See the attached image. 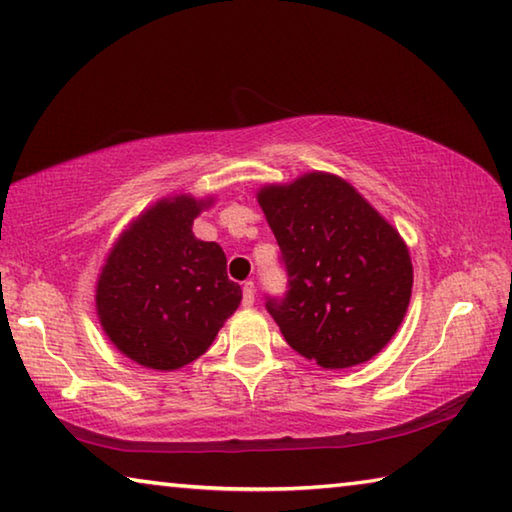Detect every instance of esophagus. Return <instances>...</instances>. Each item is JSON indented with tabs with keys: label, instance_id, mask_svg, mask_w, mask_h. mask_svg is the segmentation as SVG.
Returning <instances> with one entry per match:
<instances>
[{
	"label": "esophagus",
	"instance_id": "esophagus-1",
	"mask_svg": "<svg viewBox=\"0 0 512 512\" xmlns=\"http://www.w3.org/2000/svg\"><path fill=\"white\" fill-rule=\"evenodd\" d=\"M255 302V282L248 280L244 282V307H253Z\"/></svg>",
	"mask_w": 512,
	"mask_h": 512
}]
</instances>
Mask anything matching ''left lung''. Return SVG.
<instances>
[{
	"label": "left lung",
	"instance_id": "obj_1",
	"mask_svg": "<svg viewBox=\"0 0 512 512\" xmlns=\"http://www.w3.org/2000/svg\"><path fill=\"white\" fill-rule=\"evenodd\" d=\"M287 271L268 314L293 350L329 370L368 361L393 339L411 300L409 248L357 189L305 173L257 194Z\"/></svg>",
	"mask_w": 512,
	"mask_h": 512
}]
</instances>
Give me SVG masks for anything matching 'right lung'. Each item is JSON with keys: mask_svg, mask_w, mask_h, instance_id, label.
I'll return each instance as SVG.
<instances>
[{"mask_svg": "<svg viewBox=\"0 0 512 512\" xmlns=\"http://www.w3.org/2000/svg\"><path fill=\"white\" fill-rule=\"evenodd\" d=\"M210 203L185 194L162 198L121 232L101 268L103 332L144 368L192 363L239 307L241 287L228 280L223 248L192 232Z\"/></svg>", "mask_w": 512, "mask_h": 512, "instance_id": "add662e5", "label": "right lung"}]
</instances>
